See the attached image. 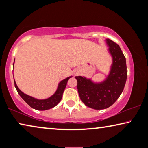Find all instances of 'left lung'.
Here are the masks:
<instances>
[{
  "mask_svg": "<svg viewBox=\"0 0 148 148\" xmlns=\"http://www.w3.org/2000/svg\"><path fill=\"white\" fill-rule=\"evenodd\" d=\"M108 51L112 57V64L106 79L94 83L85 77L76 76L77 88L82 101L95 110H102L112 106L123 91L127 74L126 59L118 44L106 39Z\"/></svg>",
  "mask_w": 148,
  "mask_h": 148,
  "instance_id": "8db88e82",
  "label": "left lung"
}]
</instances>
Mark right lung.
I'll return each instance as SVG.
<instances>
[{"instance_id": "right-lung-1", "label": "right lung", "mask_w": 148, "mask_h": 148, "mask_svg": "<svg viewBox=\"0 0 148 148\" xmlns=\"http://www.w3.org/2000/svg\"><path fill=\"white\" fill-rule=\"evenodd\" d=\"M71 77L72 76L66 77V79H64L63 80H62L61 82H60L56 92H55L52 96L49 97L48 99H42V100L35 99L34 97H32L31 96H29V95L25 94L24 92H22L21 90L18 88V87H17V86L16 85V82H15V79H14V84H15V87H16L18 94L21 96V98L24 100L25 102L27 104H29L30 106L35 110H49L50 108H52L57 106V105L59 103V102L61 101V100L62 99V93H63L65 87L66 86L67 82H68V80L71 78Z\"/></svg>"}]
</instances>
